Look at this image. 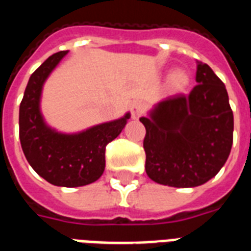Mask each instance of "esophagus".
<instances>
[{
  "mask_svg": "<svg viewBox=\"0 0 251 251\" xmlns=\"http://www.w3.org/2000/svg\"><path fill=\"white\" fill-rule=\"evenodd\" d=\"M144 110H145V106H144V103L140 101H136L131 107L132 119L137 120L138 118H141V115L144 114Z\"/></svg>",
  "mask_w": 251,
  "mask_h": 251,
  "instance_id": "1",
  "label": "esophagus"
}]
</instances>
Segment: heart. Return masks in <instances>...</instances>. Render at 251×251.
<instances>
[{"instance_id":"b5f03b06","label":"heart","mask_w":251,"mask_h":251,"mask_svg":"<svg viewBox=\"0 0 251 251\" xmlns=\"http://www.w3.org/2000/svg\"><path fill=\"white\" fill-rule=\"evenodd\" d=\"M189 81H190L189 74H188L185 70L177 69L171 74V76H170V81H168V83H170V88H171L172 91L180 92V91H184V89L189 85Z\"/></svg>"}]
</instances>
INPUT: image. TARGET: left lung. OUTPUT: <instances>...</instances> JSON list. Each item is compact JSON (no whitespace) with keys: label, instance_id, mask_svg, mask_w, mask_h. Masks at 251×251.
<instances>
[{"label":"left lung","instance_id":"left-lung-1","mask_svg":"<svg viewBox=\"0 0 251 251\" xmlns=\"http://www.w3.org/2000/svg\"><path fill=\"white\" fill-rule=\"evenodd\" d=\"M196 81L189 96L166 98L140 118L146 128V174L162 185H202L229 157L233 113L226 85L202 62L197 63Z\"/></svg>","mask_w":251,"mask_h":251}]
</instances>
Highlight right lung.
<instances>
[{
    "instance_id": "right-lung-1",
    "label": "right lung",
    "mask_w": 251,
    "mask_h": 251,
    "mask_svg": "<svg viewBox=\"0 0 251 251\" xmlns=\"http://www.w3.org/2000/svg\"><path fill=\"white\" fill-rule=\"evenodd\" d=\"M67 53L50 55L28 80L19 107V137L28 163L41 177L53 185L75 188L101 177L106 145L120 135L131 114L77 133H62L49 127L40 110L43 87Z\"/></svg>"
}]
</instances>
